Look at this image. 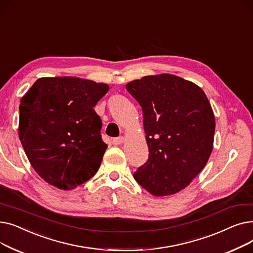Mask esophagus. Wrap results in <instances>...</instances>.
<instances>
[{
  "label": "esophagus",
  "instance_id": "esophagus-1",
  "mask_svg": "<svg viewBox=\"0 0 253 253\" xmlns=\"http://www.w3.org/2000/svg\"><path fill=\"white\" fill-rule=\"evenodd\" d=\"M124 142V137L123 136H120V137H117V138H114L113 139V143L116 144V145H119Z\"/></svg>",
  "mask_w": 253,
  "mask_h": 253
}]
</instances>
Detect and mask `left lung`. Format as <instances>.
Masks as SVG:
<instances>
[{
	"label": "left lung",
	"instance_id": "1",
	"mask_svg": "<svg viewBox=\"0 0 253 253\" xmlns=\"http://www.w3.org/2000/svg\"><path fill=\"white\" fill-rule=\"evenodd\" d=\"M126 89L142 109L149 147L133 177L153 196L174 195L200 173L213 149L211 104L198 85L171 74L142 77Z\"/></svg>",
	"mask_w": 253,
	"mask_h": 253
}]
</instances>
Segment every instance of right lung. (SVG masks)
<instances>
[{"label": "right lung", "mask_w": 253, "mask_h": 253, "mask_svg": "<svg viewBox=\"0 0 253 253\" xmlns=\"http://www.w3.org/2000/svg\"><path fill=\"white\" fill-rule=\"evenodd\" d=\"M109 89L108 84L77 77H46L22 96L19 139L47 183L70 191L97 172L108 145L93 108Z\"/></svg>", "instance_id": "obj_1"}]
</instances>
